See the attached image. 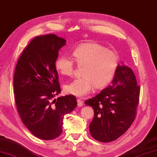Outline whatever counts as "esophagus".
Segmentation results:
<instances>
[{
  "instance_id": "obj_1",
  "label": "esophagus",
  "mask_w": 157,
  "mask_h": 157,
  "mask_svg": "<svg viewBox=\"0 0 157 157\" xmlns=\"http://www.w3.org/2000/svg\"><path fill=\"white\" fill-rule=\"evenodd\" d=\"M77 101H78V107H82L83 105V101H82L81 99H78Z\"/></svg>"
}]
</instances>
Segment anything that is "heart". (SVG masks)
Instances as JSON below:
<instances>
[{
    "label": "heart",
    "mask_w": 157,
    "mask_h": 157,
    "mask_svg": "<svg viewBox=\"0 0 157 157\" xmlns=\"http://www.w3.org/2000/svg\"><path fill=\"white\" fill-rule=\"evenodd\" d=\"M74 59L66 56L56 59L55 68L58 73L71 76L74 73L75 62L83 67V77L67 84L64 90L68 94L77 97L89 94L95 87L102 90L113 80L119 66V58L115 52L95 42L80 44L73 52Z\"/></svg>",
    "instance_id": "b5f03b06"
}]
</instances>
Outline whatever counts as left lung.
<instances>
[{
	"label": "left lung",
	"mask_w": 157,
	"mask_h": 157,
	"mask_svg": "<svg viewBox=\"0 0 157 157\" xmlns=\"http://www.w3.org/2000/svg\"><path fill=\"white\" fill-rule=\"evenodd\" d=\"M139 95L133 71L119 66L111 86L85 101L94 111L90 124L91 135L98 141L108 143L123 135L136 117Z\"/></svg>",
	"instance_id": "left-lung-1"
}]
</instances>
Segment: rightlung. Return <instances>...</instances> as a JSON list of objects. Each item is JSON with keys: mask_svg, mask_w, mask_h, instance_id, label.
I'll use <instances>...</instances> for the list:
<instances>
[{"mask_svg": "<svg viewBox=\"0 0 157 157\" xmlns=\"http://www.w3.org/2000/svg\"><path fill=\"white\" fill-rule=\"evenodd\" d=\"M66 40L56 34L35 37L19 58L14 75V94L23 123L36 137L57 138L62 132L64 115L77 106L74 95L52 100L61 92L55 68L59 50Z\"/></svg>", "mask_w": 157, "mask_h": 157, "instance_id": "right-lung-1", "label": "right lung"}]
</instances>
